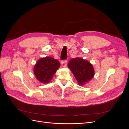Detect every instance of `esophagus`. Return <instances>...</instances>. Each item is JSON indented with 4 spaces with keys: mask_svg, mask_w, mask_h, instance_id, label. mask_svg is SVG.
Instances as JSON below:
<instances>
[{
    "mask_svg": "<svg viewBox=\"0 0 129 129\" xmlns=\"http://www.w3.org/2000/svg\"><path fill=\"white\" fill-rule=\"evenodd\" d=\"M67 60H63L62 63H61V65H62V66L64 67H66V65H67Z\"/></svg>",
    "mask_w": 129,
    "mask_h": 129,
    "instance_id": "obj_1",
    "label": "esophagus"
}]
</instances>
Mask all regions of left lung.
Instances as JSON below:
<instances>
[{"label": "left lung", "mask_w": 129, "mask_h": 129, "mask_svg": "<svg viewBox=\"0 0 129 129\" xmlns=\"http://www.w3.org/2000/svg\"><path fill=\"white\" fill-rule=\"evenodd\" d=\"M68 67L80 86L89 82L94 75L92 65L86 59L79 57L71 59L68 63Z\"/></svg>", "instance_id": "1"}]
</instances>
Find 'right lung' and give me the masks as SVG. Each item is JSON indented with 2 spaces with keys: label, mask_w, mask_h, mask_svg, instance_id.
<instances>
[{
  "label": "right lung",
  "mask_w": 129,
  "mask_h": 129,
  "mask_svg": "<svg viewBox=\"0 0 129 129\" xmlns=\"http://www.w3.org/2000/svg\"><path fill=\"white\" fill-rule=\"evenodd\" d=\"M59 67L58 60L49 56L43 57L39 59L34 66V75L40 82L47 84L51 82Z\"/></svg>",
  "instance_id": "right-lung-1"
}]
</instances>
